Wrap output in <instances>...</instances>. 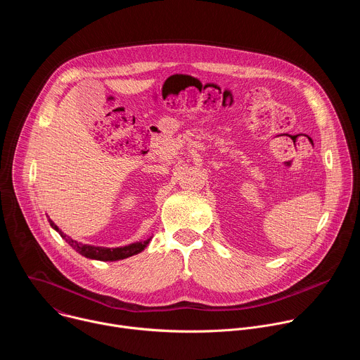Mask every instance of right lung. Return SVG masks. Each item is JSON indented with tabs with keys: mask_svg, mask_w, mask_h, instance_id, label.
I'll return each instance as SVG.
<instances>
[{
	"mask_svg": "<svg viewBox=\"0 0 360 360\" xmlns=\"http://www.w3.org/2000/svg\"><path fill=\"white\" fill-rule=\"evenodd\" d=\"M49 221L51 228L54 231H57L63 239H65V242L74 249L77 250L79 255L85 256L88 259H94V261H104V262H114V261H122L129 258V256L138 255L139 252H142L148 243L150 242V238L145 239V240H138V242H132L129 245L125 246H118V248H105V246H95V245H89V243H81L75 239H72L71 236L65 235L53 221Z\"/></svg>",
	"mask_w": 360,
	"mask_h": 360,
	"instance_id": "1",
	"label": "right lung"
}]
</instances>
